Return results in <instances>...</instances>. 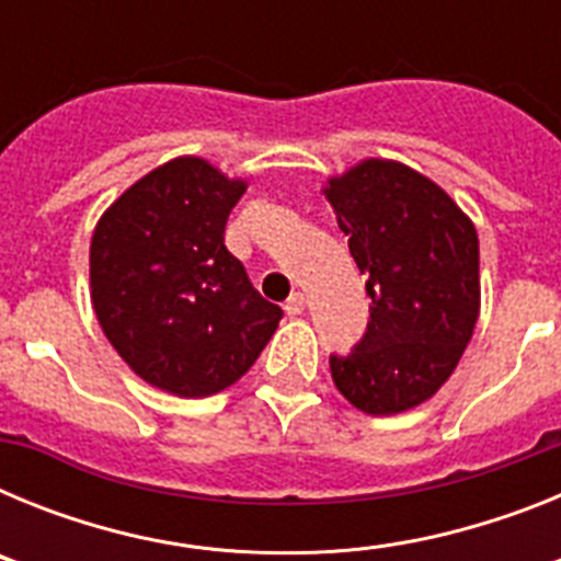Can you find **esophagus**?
<instances>
[{"instance_id": "34e87169", "label": "esophagus", "mask_w": 561, "mask_h": 561, "mask_svg": "<svg viewBox=\"0 0 561 561\" xmlns=\"http://www.w3.org/2000/svg\"><path fill=\"white\" fill-rule=\"evenodd\" d=\"M286 314H304V309H306V297H304V291H291L289 295V300H286Z\"/></svg>"}]
</instances>
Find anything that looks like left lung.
Segmentation results:
<instances>
[{
	"label": "left lung",
	"mask_w": 561,
	"mask_h": 561,
	"mask_svg": "<svg viewBox=\"0 0 561 561\" xmlns=\"http://www.w3.org/2000/svg\"><path fill=\"white\" fill-rule=\"evenodd\" d=\"M323 193L370 297L365 336L348 356H331V379L368 415L419 408L458 368L478 323L472 219L433 180L393 160H362Z\"/></svg>",
	"instance_id": "8db88e82"
}]
</instances>
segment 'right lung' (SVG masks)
I'll use <instances>...</instances> for the list:
<instances>
[{"label": "right lung", "mask_w": 561, "mask_h": 561, "mask_svg": "<svg viewBox=\"0 0 561 561\" xmlns=\"http://www.w3.org/2000/svg\"><path fill=\"white\" fill-rule=\"evenodd\" d=\"M244 191L202 157H176L134 182L92 232L98 323L128 368L165 393L205 399L236 385L284 317L225 247Z\"/></svg>", "instance_id": "add662e5"}]
</instances>
